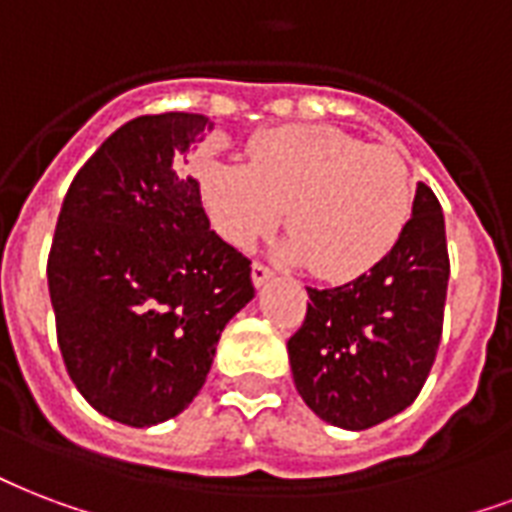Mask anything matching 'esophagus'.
<instances>
[{"instance_id":"34e87169","label":"esophagus","mask_w":512,"mask_h":512,"mask_svg":"<svg viewBox=\"0 0 512 512\" xmlns=\"http://www.w3.org/2000/svg\"><path fill=\"white\" fill-rule=\"evenodd\" d=\"M271 276H273V271L268 268V265L260 263V260H255V263H252V282H255L257 287H263V284L268 282Z\"/></svg>"}]
</instances>
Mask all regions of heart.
<instances>
[{
	"label": "heart",
	"mask_w": 512,
	"mask_h": 512,
	"mask_svg": "<svg viewBox=\"0 0 512 512\" xmlns=\"http://www.w3.org/2000/svg\"><path fill=\"white\" fill-rule=\"evenodd\" d=\"M209 220L233 247L271 236L287 209L284 257L327 282H349L395 247L411 217L413 182L403 155L333 126L257 131L247 163H201Z\"/></svg>",
	"instance_id": "b5f03b06"
}]
</instances>
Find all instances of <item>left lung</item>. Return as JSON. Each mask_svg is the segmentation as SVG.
Wrapping results in <instances>:
<instances>
[{"label":"left lung","instance_id":"1","mask_svg":"<svg viewBox=\"0 0 512 512\" xmlns=\"http://www.w3.org/2000/svg\"><path fill=\"white\" fill-rule=\"evenodd\" d=\"M443 209L416 187L411 220L368 273L306 287V319L287 341L292 378L319 419L368 429L405 411L435 365L448 290Z\"/></svg>","mask_w":512,"mask_h":512}]
</instances>
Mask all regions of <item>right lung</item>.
<instances>
[{
	"label": "right lung",
	"instance_id": "right-lung-1",
	"mask_svg": "<svg viewBox=\"0 0 512 512\" xmlns=\"http://www.w3.org/2000/svg\"><path fill=\"white\" fill-rule=\"evenodd\" d=\"M212 128L190 112L142 115L74 174L48 255L58 349L80 395L150 427L201 392L228 319L255 295L252 260L209 230L182 171Z\"/></svg>",
	"mask_w": 512,
	"mask_h": 512
}]
</instances>
